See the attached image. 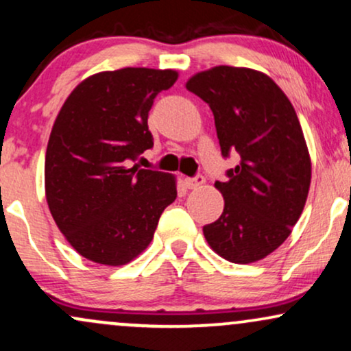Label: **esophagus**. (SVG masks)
Wrapping results in <instances>:
<instances>
[{
  "instance_id": "34e87169",
  "label": "esophagus",
  "mask_w": 351,
  "mask_h": 351,
  "mask_svg": "<svg viewBox=\"0 0 351 351\" xmlns=\"http://www.w3.org/2000/svg\"><path fill=\"white\" fill-rule=\"evenodd\" d=\"M203 183H204V178H203V176H201V175L193 176V178H184V186H186L188 189H196V188H199Z\"/></svg>"
}]
</instances>
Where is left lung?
Wrapping results in <instances>:
<instances>
[{
	"label": "left lung",
	"instance_id": "obj_1",
	"mask_svg": "<svg viewBox=\"0 0 351 351\" xmlns=\"http://www.w3.org/2000/svg\"><path fill=\"white\" fill-rule=\"evenodd\" d=\"M186 88L213 110L223 158L239 156L215 183L224 209L204 237L229 263L264 259L291 234L308 195L312 167L295 110L271 77L244 67L199 72Z\"/></svg>",
	"mask_w": 351,
	"mask_h": 351
}]
</instances>
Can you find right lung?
<instances>
[{"instance_id": "1", "label": "right lung", "mask_w": 351, "mask_h": 351, "mask_svg": "<svg viewBox=\"0 0 351 351\" xmlns=\"http://www.w3.org/2000/svg\"><path fill=\"white\" fill-rule=\"evenodd\" d=\"M175 71L125 67L80 82L52 127L44 165L51 215L88 261L123 265L147 249L176 199L168 173L130 165L153 147L148 112Z\"/></svg>"}]
</instances>
